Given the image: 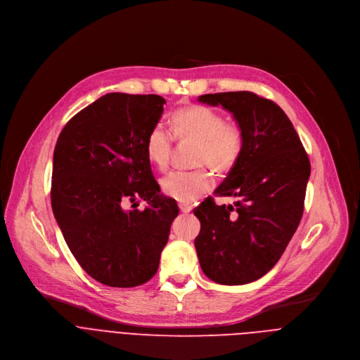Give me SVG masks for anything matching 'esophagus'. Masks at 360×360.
I'll return each mask as SVG.
<instances>
[{"instance_id": "34e87169", "label": "esophagus", "mask_w": 360, "mask_h": 360, "mask_svg": "<svg viewBox=\"0 0 360 360\" xmlns=\"http://www.w3.org/2000/svg\"><path fill=\"white\" fill-rule=\"evenodd\" d=\"M179 210H181V212H184V214H188V212H191V211H192V207H191L189 203L181 202V203H179Z\"/></svg>"}]
</instances>
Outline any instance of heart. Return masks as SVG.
Segmentation results:
<instances>
[{
	"label": "heart",
	"instance_id": "b5f03b06",
	"mask_svg": "<svg viewBox=\"0 0 360 360\" xmlns=\"http://www.w3.org/2000/svg\"><path fill=\"white\" fill-rule=\"evenodd\" d=\"M174 136L198 141V165H210L217 172L231 171L239 161L245 136L238 125L226 124V118L208 107L191 105L171 115ZM172 135L162 127H153L145 139L146 158L155 168L164 171L171 158ZM162 192L179 202H193L212 188V176L205 168L193 171H172L161 179Z\"/></svg>",
	"mask_w": 360,
	"mask_h": 360
}]
</instances>
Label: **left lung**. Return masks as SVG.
Segmentation results:
<instances>
[{
	"mask_svg": "<svg viewBox=\"0 0 360 360\" xmlns=\"http://www.w3.org/2000/svg\"><path fill=\"white\" fill-rule=\"evenodd\" d=\"M199 102L229 111L245 136L243 152L218 196L193 214L200 222L195 239L203 274L221 285H245L266 275L281 259L303 215L311 162L290 120L274 101L249 91L207 94Z\"/></svg>",
	"mask_w": 360,
	"mask_h": 360,
	"instance_id": "obj_1",
	"label": "left lung"
}]
</instances>
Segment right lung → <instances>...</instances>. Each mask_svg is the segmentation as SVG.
<instances>
[{
  "label": "right lung",
  "instance_id": "1",
  "mask_svg": "<svg viewBox=\"0 0 360 360\" xmlns=\"http://www.w3.org/2000/svg\"><path fill=\"white\" fill-rule=\"evenodd\" d=\"M160 95L111 92L72 117L53 164L51 205L81 268L112 288H134L157 274L179 210L164 196L145 153L148 132L162 117ZM143 198V212H125Z\"/></svg>",
  "mask_w": 360,
  "mask_h": 360
}]
</instances>
